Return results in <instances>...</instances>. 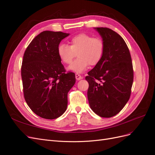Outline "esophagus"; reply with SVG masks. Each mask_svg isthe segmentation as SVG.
<instances>
[{
    "label": "esophagus",
    "mask_w": 155,
    "mask_h": 155,
    "mask_svg": "<svg viewBox=\"0 0 155 155\" xmlns=\"http://www.w3.org/2000/svg\"><path fill=\"white\" fill-rule=\"evenodd\" d=\"M76 79L77 80H80V79H81L82 78H83V77L81 76L80 74H76Z\"/></svg>",
    "instance_id": "obj_1"
}]
</instances>
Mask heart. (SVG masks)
<instances>
[{
  "mask_svg": "<svg viewBox=\"0 0 155 155\" xmlns=\"http://www.w3.org/2000/svg\"><path fill=\"white\" fill-rule=\"evenodd\" d=\"M68 43L69 46L63 43L59 45L58 55L65 64H71L76 55L78 56L68 68L74 72H83L88 64L95 66L101 61L105 54V43L100 37L81 33L72 37Z\"/></svg>",
  "mask_w": 155,
  "mask_h": 155,
  "instance_id": "b5f03b06",
  "label": "heart"
}]
</instances>
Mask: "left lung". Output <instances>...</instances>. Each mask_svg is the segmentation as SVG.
I'll return each instance as SVG.
<instances>
[{"mask_svg": "<svg viewBox=\"0 0 155 155\" xmlns=\"http://www.w3.org/2000/svg\"><path fill=\"white\" fill-rule=\"evenodd\" d=\"M105 43L101 61L88 72L87 97L91 109L103 118H110L129 101L134 78L132 59L125 41L108 28H95Z\"/></svg>", "mask_w": 155, "mask_h": 155, "instance_id": "left-lung-1", "label": "left lung"}]
</instances>
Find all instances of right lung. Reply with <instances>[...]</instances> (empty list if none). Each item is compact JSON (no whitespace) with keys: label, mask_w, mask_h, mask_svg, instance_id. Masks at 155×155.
Wrapping results in <instances>:
<instances>
[{"label":"right lung","mask_w":155,"mask_h":155,"mask_svg":"<svg viewBox=\"0 0 155 155\" xmlns=\"http://www.w3.org/2000/svg\"><path fill=\"white\" fill-rule=\"evenodd\" d=\"M69 35L44 31L26 49L21 66L24 97L31 110L41 118H58L66 111L68 92L76 83L75 74L66 72L58 55L60 42Z\"/></svg>","instance_id":"obj_1"}]
</instances>
